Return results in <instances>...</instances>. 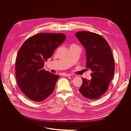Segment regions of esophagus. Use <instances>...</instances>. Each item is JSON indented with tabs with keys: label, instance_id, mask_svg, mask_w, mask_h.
Segmentation results:
<instances>
[{
	"label": "esophagus",
	"instance_id": "34e87169",
	"mask_svg": "<svg viewBox=\"0 0 131 131\" xmlns=\"http://www.w3.org/2000/svg\"><path fill=\"white\" fill-rule=\"evenodd\" d=\"M63 76H64V77H70V76H72V74H63Z\"/></svg>",
	"mask_w": 131,
	"mask_h": 131
}]
</instances>
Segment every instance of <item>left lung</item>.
Here are the masks:
<instances>
[{"mask_svg": "<svg viewBox=\"0 0 131 131\" xmlns=\"http://www.w3.org/2000/svg\"><path fill=\"white\" fill-rule=\"evenodd\" d=\"M75 37L84 46L86 53V68L92 73L90 80L82 79L79 91L90 100L100 98L108 90L114 75L115 63L112 49L101 35L87 31H78Z\"/></svg>", "mask_w": 131, "mask_h": 131, "instance_id": "8db88e82", "label": "left lung"}]
</instances>
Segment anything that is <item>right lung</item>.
Wrapping results in <instances>:
<instances>
[{"label": "right lung", "mask_w": 131, "mask_h": 131, "mask_svg": "<svg viewBox=\"0 0 131 131\" xmlns=\"http://www.w3.org/2000/svg\"><path fill=\"white\" fill-rule=\"evenodd\" d=\"M66 38L63 33L37 34L27 39L18 50L16 77L19 89L31 101H42L53 92L59 77L43 67Z\"/></svg>", "instance_id": "add662e5"}]
</instances>
